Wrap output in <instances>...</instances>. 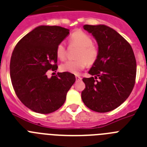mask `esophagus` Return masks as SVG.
I'll use <instances>...</instances> for the list:
<instances>
[{"mask_svg":"<svg viewBox=\"0 0 147 147\" xmlns=\"http://www.w3.org/2000/svg\"><path fill=\"white\" fill-rule=\"evenodd\" d=\"M75 77H76V81H80V80H82V77H80V76H78V75H76Z\"/></svg>","mask_w":147,"mask_h":147,"instance_id":"34e87169","label":"esophagus"}]
</instances>
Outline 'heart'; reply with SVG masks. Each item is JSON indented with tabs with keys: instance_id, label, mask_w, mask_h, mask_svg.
Listing matches in <instances>:
<instances>
[{
	"instance_id": "b5f03b06",
	"label": "heart",
	"mask_w": 147,
	"mask_h": 147,
	"mask_svg": "<svg viewBox=\"0 0 147 147\" xmlns=\"http://www.w3.org/2000/svg\"><path fill=\"white\" fill-rule=\"evenodd\" d=\"M70 44L80 46L77 59L69 60L60 65L62 72L77 74L89 64H94L98 58L99 49L93 44L92 38L88 34L82 30H76L70 37ZM56 56L59 59L64 60L67 56V49L65 42L61 41L56 49Z\"/></svg>"
}]
</instances>
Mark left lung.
<instances>
[{
	"instance_id": "left-lung-1",
	"label": "left lung",
	"mask_w": 147,
	"mask_h": 147,
	"mask_svg": "<svg viewBox=\"0 0 147 147\" xmlns=\"http://www.w3.org/2000/svg\"><path fill=\"white\" fill-rule=\"evenodd\" d=\"M97 41L98 58L83 78L86 88L82 100L96 112L112 111L120 106L132 91L137 65L130 44L118 32L106 25H84Z\"/></svg>"
}]
</instances>
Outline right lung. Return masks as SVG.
<instances>
[{
  "mask_svg": "<svg viewBox=\"0 0 147 147\" xmlns=\"http://www.w3.org/2000/svg\"><path fill=\"white\" fill-rule=\"evenodd\" d=\"M69 35V30L59 26H39L20 40L11 56L10 77L21 102L40 114L59 109L67 91L76 81L74 74L58 73L48 78V70L56 71L57 45Z\"/></svg>",
  "mask_w": 147,
  "mask_h": 147,
  "instance_id": "1",
  "label": "right lung"
}]
</instances>
